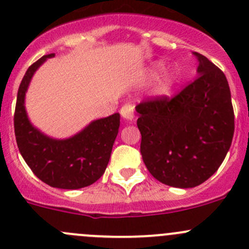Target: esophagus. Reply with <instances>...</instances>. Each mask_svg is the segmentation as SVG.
Returning a JSON list of instances; mask_svg holds the SVG:
<instances>
[{
  "mask_svg": "<svg viewBox=\"0 0 249 249\" xmlns=\"http://www.w3.org/2000/svg\"><path fill=\"white\" fill-rule=\"evenodd\" d=\"M121 115L124 120H127V121H133V120H134V107H133V105H124L121 109Z\"/></svg>",
  "mask_w": 249,
  "mask_h": 249,
  "instance_id": "34e87169",
  "label": "esophagus"
}]
</instances>
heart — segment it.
<instances>
[{"mask_svg":"<svg viewBox=\"0 0 249 249\" xmlns=\"http://www.w3.org/2000/svg\"><path fill=\"white\" fill-rule=\"evenodd\" d=\"M164 68L166 66H164V64L162 61H156V63H152L147 68L145 75H146L147 78H155L160 73L163 72ZM179 80H180V71L177 68H171L164 71L160 76L156 86H155V93H156V95H159V97H167V95L171 94L174 88H176V86L178 85Z\"/></svg>","mask_w":249,"mask_h":249,"instance_id":"heart-1","label":"heart"}]
</instances>
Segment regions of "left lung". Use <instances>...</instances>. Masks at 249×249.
<instances>
[{"label":"left lung","instance_id":"8db88e82","mask_svg":"<svg viewBox=\"0 0 249 249\" xmlns=\"http://www.w3.org/2000/svg\"><path fill=\"white\" fill-rule=\"evenodd\" d=\"M197 77L178 95L135 107L142 161L154 178L173 188H195L213 176L231 146L235 117L228 80L194 52Z\"/></svg>","mask_w":249,"mask_h":249}]
</instances>
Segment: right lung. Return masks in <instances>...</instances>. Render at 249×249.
Wrapping results in <instances>:
<instances>
[{"mask_svg":"<svg viewBox=\"0 0 249 249\" xmlns=\"http://www.w3.org/2000/svg\"><path fill=\"white\" fill-rule=\"evenodd\" d=\"M54 53L34 63L24 75L17 95L14 132L26 164L36 177L52 188L75 190L95 183L104 174L120 127V114L94 120L65 139L44 134L31 124L25 95L38 68Z\"/></svg>","mask_w":249,"mask_h":249,"instance_id":"right-lung-1","label":"right lung"}]
</instances>
